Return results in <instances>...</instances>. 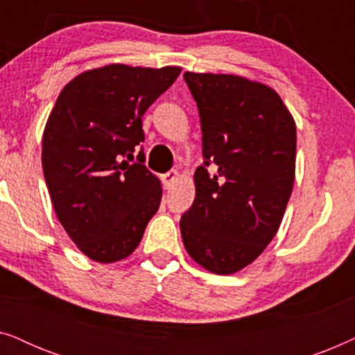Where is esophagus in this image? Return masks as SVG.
<instances>
[{"label": "esophagus", "mask_w": 355, "mask_h": 355, "mask_svg": "<svg viewBox=\"0 0 355 355\" xmlns=\"http://www.w3.org/2000/svg\"><path fill=\"white\" fill-rule=\"evenodd\" d=\"M179 174L178 169H171V171H168L166 174H163V184H164V189H171L174 184H176L179 181Z\"/></svg>", "instance_id": "obj_1"}]
</instances>
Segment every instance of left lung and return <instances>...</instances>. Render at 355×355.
Returning a JSON list of instances; mask_svg holds the SVG:
<instances>
[{"instance_id": "left-lung-1", "label": "left lung", "mask_w": 355, "mask_h": 355, "mask_svg": "<svg viewBox=\"0 0 355 355\" xmlns=\"http://www.w3.org/2000/svg\"><path fill=\"white\" fill-rule=\"evenodd\" d=\"M202 125L205 166L181 218L193 261L215 275L250 265L278 232L295 178V121L278 92L236 74L184 72ZM215 162L217 173L206 166Z\"/></svg>"}]
</instances>
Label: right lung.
Listing matches in <instances>:
<instances>
[{
  "mask_svg": "<svg viewBox=\"0 0 355 355\" xmlns=\"http://www.w3.org/2000/svg\"><path fill=\"white\" fill-rule=\"evenodd\" d=\"M181 71L94 67L67 82L48 116L42 140L48 192L67 236L90 260L128 259L158 211L159 179L123 158L134 159L145 139L142 116Z\"/></svg>",
  "mask_w": 355,
  "mask_h": 355,
  "instance_id": "obj_1",
  "label": "right lung"
}]
</instances>
